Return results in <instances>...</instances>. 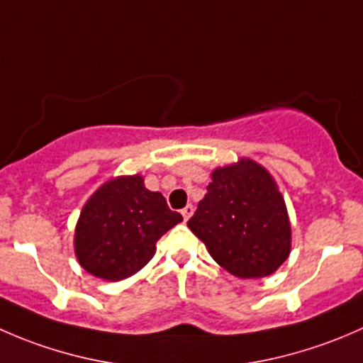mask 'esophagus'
<instances>
[{
  "label": "esophagus",
  "instance_id": "esophagus-1",
  "mask_svg": "<svg viewBox=\"0 0 363 363\" xmlns=\"http://www.w3.org/2000/svg\"><path fill=\"white\" fill-rule=\"evenodd\" d=\"M193 211H195V208H193V205H191V203H189V205H186V207L182 208V211H181V214H182V218H184V221H188V219L191 218Z\"/></svg>",
  "mask_w": 363,
  "mask_h": 363
}]
</instances>
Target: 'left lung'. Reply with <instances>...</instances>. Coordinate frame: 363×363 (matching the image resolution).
Here are the masks:
<instances>
[{"instance_id":"8db88e82","label":"left lung","mask_w":363,"mask_h":363,"mask_svg":"<svg viewBox=\"0 0 363 363\" xmlns=\"http://www.w3.org/2000/svg\"><path fill=\"white\" fill-rule=\"evenodd\" d=\"M211 179L189 230L232 276L276 272L291 251V223L276 179L251 158L214 168Z\"/></svg>"}]
</instances>
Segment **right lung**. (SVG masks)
<instances>
[{"label":"right lung","instance_id":"right-lung-1","mask_svg":"<svg viewBox=\"0 0 363 363\" xmlns=\"http://www.w3.org/2000/svg\"><path fill=\"white\" fill-rule=\"evenodd\" d=\"M182 221L140 174L108 179L87 199L73 235L77 262L104 281H123L144 269L163 233Z\"/></svg>","mask_w":363,"mask_h":363}]
</instances>
